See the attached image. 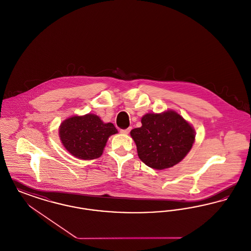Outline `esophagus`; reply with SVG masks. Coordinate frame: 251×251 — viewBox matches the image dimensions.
<instances>
[{
	"label": "esophagus",
	"instance_id": "34e87169",
	"mask_svg": "<svg viewBox=\"0 0 251 251\" xmlns=\"http://www.w3.org/2000/svg\"><path fill=\"white\" fill-rule=\"evenodd\" d=\"M130 131H131V128H127V129H121L120 132L123 133V134H128Z\"/></svg>",
	"mask_w": 251,
	"mask_h": 251
}]
</instances>
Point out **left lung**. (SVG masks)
Segmentation results:
<instances>
[{
  "label": "left lung",
  "mask_w": 251,
  "mask_h": 251,
  "mask_svg": "<svg viewBox=\"0 0 251 251\" xmlns=\"http://www.w3.org/2000/svg\"><path fill=\"white\" fill-rule=\"evenodd\" d=\"M142 126L131 131L140 160L148 167L165 169L179 163L190 151L196 132L186 120L173 110L149 113Z\"/></svg>",
  "instance_id": "1"
}]
</instances>
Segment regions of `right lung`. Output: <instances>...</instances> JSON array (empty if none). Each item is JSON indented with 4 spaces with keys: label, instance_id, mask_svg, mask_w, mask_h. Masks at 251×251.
<instances>
[{
    "label": "right lung",
    "instance_id": "obj_1",
    "mask_svg": "<svg viewBox=\"0 0 251 251\" xmlns=\"http://www.w3.org/2000/svg\"><path fill=\"white\" fill-rule=\"evenodd\" d=\"M115 133L118 130L113 123H104L94 114L71 117L59 127L60 140L65 149L83 160L100 157L109 136Z\"/></svg>",
    "mask_w": 251,
    "mask_h": 251
}]
</instances>
